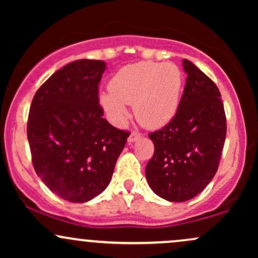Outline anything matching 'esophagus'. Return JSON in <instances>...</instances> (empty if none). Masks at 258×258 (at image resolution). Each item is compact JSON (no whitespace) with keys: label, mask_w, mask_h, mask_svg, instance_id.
Wrapping results in <instances>:
<instances>
[{"label":"esophagus","mask_w":258,"mask_h":258,"mask_svg":"<svg viewBox=\"0 0 258 258\" xmlns=\"http://www.w3.org/2000/svg\"><path fill=\"white\" fill-rule=\"evenodd\" d=\"M141 137H142L141 133L133 131V132H131V135H130V137H128V139H127V141H128V143L131 144V143H133V142H136V141H138V139H141Z\"/></svg>","instance_id":"1"}]
</instances>
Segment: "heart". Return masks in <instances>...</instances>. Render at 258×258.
<instances>
[{"instance_id": "b5f03b06", "label": "heart", "mask_w": 258, "mask_h": 258, "mask_svg": "<svg viewBox=\"0 0 258 258\" xmlns=\"http://www.w3.org/2000/svg\"><path fill=\"white\" fill-rule=\"evenodd\" d=\"M183 86V74L176 64L141 61L126 65L109 84L110 92L99 94V103L117 125L128 119L133 105L136 119L147 128H160L176 115Z\"/></svg>"}]
</instances>
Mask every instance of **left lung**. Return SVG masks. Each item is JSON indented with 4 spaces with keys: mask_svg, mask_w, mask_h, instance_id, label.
<instances>
[{
    "mask_svg": "<svg viewBox=\"0 0 258 258\" xmlns=\"http://www.w3.org/2000/svg\"><path fill=\"white\" fill-rule=\"evenodd\" d=\"M184 91L176 115L153 132L154 155L146 177L152 190L171 203L200 194L217 172L227 123L217 86L191 61L183 59Z\"/></svg>",
    "mask_w": 258,
    "mask_h": 258,
    "instance_id": "obj_1",
    "label": "left lung"
}]
</instances>
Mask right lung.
I'll return each instance as SVG.
<instances>
[{
	"label": "right lung",
	"instance_id": "right-lung-1",
	"mask_svg": "<svg viewBox=\"0 0 258 258\" xmlns=\"http://www.w3.org/2000/svg\"><path fill=\"white\" fill-rule=\"evenodd\" d=\"M103 60L80 59L38 88L28 120L37 176L61 199L86 203L110 183L130 133L106 121L98 100Z\"/></svg>",
	"mask_w": 258,
	"mask_h": 258
}]
</instances>
